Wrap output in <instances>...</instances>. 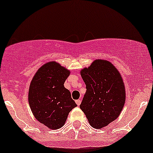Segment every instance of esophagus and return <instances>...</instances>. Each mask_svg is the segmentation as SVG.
Instances as JSON below:
<instances>
[{
  "label": "esophagus",
  "mask_w": 153,
  "mask_h": 153,
  "mask_svg": "<svg viewBox=\"0 0 153 153\" xmlns=\"http://www.w3.org/2000/svg\"><path fill=\"white\" fill-rule=\"evenodd\" d=\"M75 103H76V104L78 106H80V104H81V100H76V101H75Z\"/></svg>",
  "instance_id": "esophagus-1"
}]
</instances>
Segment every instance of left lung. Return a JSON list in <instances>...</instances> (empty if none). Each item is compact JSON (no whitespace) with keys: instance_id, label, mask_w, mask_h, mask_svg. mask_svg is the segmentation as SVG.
I'll use <instances>...</instances> for the list:
<instances>
[{"instance_id":"8db88e82","label":"left lung","mask_w":153,"mask_h":153,"mask_svg":"<svg viewBox=\"0 0 153 153\" xmlns=\"http://www.w3.org/2000/svg\"><path fill=\"white\" fill-rule=\"evenodd\" d=\"M86 93L80 108L89 124L101 129L115 121L125 103L126 92L119 72L110 62L96 60L81 72Z\"/></svg>"}]
</instances>
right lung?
<instances>
[{"mask_svg": "<svg viewBox=\"0 0 153 153\" xmlns=\"http://www.w3.org/2000/svg\"><path fill=\"white\" fill-rule=\"evenodd\" d=\"M69 71L56 62L42 66L31 81L29 104L34 116L49 129H59L77 104L64 84Z\"/></svg>", "mask_w": 153, "mask_h": 153, "instance_id": "right-lung-1", "label": "right lung"}]
</instances>
